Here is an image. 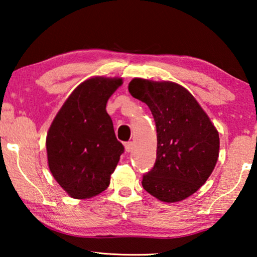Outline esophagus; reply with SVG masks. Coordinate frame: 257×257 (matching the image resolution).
Returning <instances> with one entry per match:
<instances>
[{
    "instance_id": "esophagus-1",
    "label": "esophagus",
    "mask_w": 257,
    "mask_h": 257,
    "mask_svg": "<svg viewBox=\"0 0 257 257\" xmlns=\"http://www.w3.org/2000/svg\"><path fill=\"white\" fill-rule=\"evenodd\" d=\"M132 150H133V143H131V142L126 143L125 144V151H126V152L130 153Z\"/></svg>"
}]
</instances>
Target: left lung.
<instances>
[{
	"instance_id": "left-lung-1",
	"label": "left lung",
	"mask_w": 257,
	"mask_h": 257,
	"mask_svg": "<svg viewBox=\"0 0 257 257\" xmlns=\"http://www.w3.org/2000/svg\"><path fill=\"white\" fill-rule=\"evenodd\" d=\"M128 91L150 107L157 127V160L143 177L144 189L164 202L194 194L219 158L215 126L192 93L177 83L135 78Z\"/></svg>"
}]
</instances>
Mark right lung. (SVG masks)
I'll return each mask as SVG.
<instances>
[{"label": "right lung", "mask_w": 257, "mask_h": 257, "mask_svg": "<svg viewBox=\"0 0 257 257\" xmlns=\"http://www.w3.org/2000/svg\"><path fill=\"white\" fill-rule=\"evenodd\" d=\"M122 78L92 77L79 84L56 114L47 135L48 165L73 199L105 191L124 146L115 138L106 103Z\"/></svg>", "instance_id": "1"}]
</instances>
